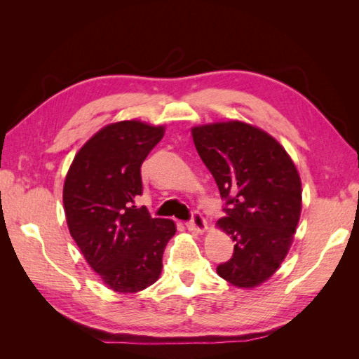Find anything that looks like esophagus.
Listing matches in <instances>:
<instances>
[{"label":"esophagus","mask_w":359,"mask_h":359,"mask_svg":"<svg viewBox=\"0 0 359 359\" xmlns=\"http://www.w3.org/2000/svg\"><path fill=\"white\" fill-rule=\"evenodd\" d=\"M187 229L193 233H202L206 231V220L199 211H191V219L187 222Z\"/></svg>","instance_id":"obj_1"}]
</instances>
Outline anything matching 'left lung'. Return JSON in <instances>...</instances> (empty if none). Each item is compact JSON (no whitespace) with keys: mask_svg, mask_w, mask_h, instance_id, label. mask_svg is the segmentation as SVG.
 <instances>
[{"mask_svg":"<svg viewBox=\"0 0 359 359\" xmlns=\"http://www.w3.org/2000/svg\"><path fill=\"white\" fill-rule=\"evenodd\" d=\"M199 157L224 199L217 222L231 235L232 257L217 274L255 287L286 257L301 215V180L289 154L264 130L241 121L191 128Z\"/></svg>","mask_w":359,"mask_h":359,"instance_id":"1","label":"left lung"}]
</instances>
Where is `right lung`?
Wrapping results in <instances>:
<instances>
[{"label": "right lung", "instance_id": "obj_1", "mask_svg": "<svg viewBox=\"0 0 359 359\" xmlns=\"http://www.w3.org/2000/svg\"><path fill=\"white\" fill-rule=\"evenodd\" d=\"M165 127L119 121L103 127L76 154L62 202L70 235L90 266L115 292L135 293L156 283L175 223L153 219L145 206L140 166Z\"/></svg>", "mask_w": 359, "mask_h": 359}]
</instances>
